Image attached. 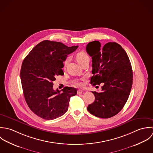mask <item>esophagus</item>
<instances>
[{"mask_svg": "<svg viewBox=\"0 0 153 153\" xmlns=\"http://www.w3.org/2000/svg\"><path fill=\"white\" fill-rule=\"evenodd\" d=\"M77 94H82V93H83V91H82V90H80V89H79V90L77 91Z\"/></svg>", "mask_w": 153, "mask_h": 153, "instance_id": "1", "label": "esophagus"}]
</instances>
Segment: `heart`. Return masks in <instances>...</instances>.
I'll return each instance as SVG.
<instances>
[{
    "label": "heart",
    "mask_w": 153,
    "mask_h": 153,
    "mask_svg": "<svg viewBox=\"0 0 153 153\" xmlns=\"http://www.w3.org/2000/svg\"><path fill=\"white\" fill-rule=\"evenodd\" d=\"M76 59L77 61H78L80 64H82L83 62L85 61H90V56L85 51H80L78 52L76 54ZM68 62V59H66L65 61L64 62V67H65ZM75 86H81L82 84L80 82H76L75 83Z\"/></svg>",
    "instance_id": "heart-1"
}]
</instances>
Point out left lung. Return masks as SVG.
<instances>
[{"label":"left lung","instance_id":"left-lung-1","mask_svg":"<svg viewBox=\"0 0 153 153\" xmlns=\"http://www.w3.org/2000/svg\"><path fill=\"white\" fill-rule=\"evenodd\" d=\"M100 48L97 41L86 46L92 59L91 84L103 83L101 92H92L95 100L87 109L95 117L109 118L122 110L128 99L132 85V70L126 53L120 44L108 42Z\"/></svg>","mask_w":153,"mask_h":153}]
</instances>
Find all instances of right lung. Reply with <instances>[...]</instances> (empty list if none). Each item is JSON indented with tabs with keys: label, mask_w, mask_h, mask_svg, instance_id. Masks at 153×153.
I'll return each mask as SVG.
<instances>
[{
	"label": "right lung",
	"mask_w": 153,
	"mask_h": 153,
	"mask_svg": "<svg viewBox=\"0 0 153 153\" xmlns=\"http://www.w3.org/2000/svg\"><path fill=\"white\" fill-rule=\"evenodd\" d=\"M78 46L44 40L37 44L24 59L21 69V79L25 99L37 116L53 120L68 110L70 97L77 94L72 87H65L60 93L53 89V82L63 75V61Z\"/></svg>",
	"instance_id": "1"
}]
</instances>
